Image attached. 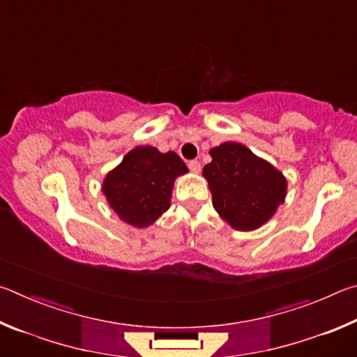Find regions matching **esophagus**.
<instances>
[{"instance_id":"1","label":"esophagus","mask_w":357,"mask_h":357,"mask_svg":"<svg viewBox=\"0 0 357 357\" xmlns=\"http://www.w3.org/2000/svg\"><path fill=\"white\" fill-rule=\"evenodd\" d=\"M187 165H189V170L193 172V173H200L202 172V164L198 160H190Z\"/></svg>"}]
</instances>
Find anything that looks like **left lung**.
Listing matches in <instances>:
<instances>
[{
    "instance_id": "left-lung-1",
    "label": "left lung",
    "mask_w": 357,
    "mask_h": 357,
    "mask_svg": "<svg viewBox=\"0 0 357 357\" xmlns=\"http://www.w3.org/2000/svg\"><path fill=\"white\" fill-rule=\"evenodd\" d=\"M203 168L217 213L241 231L261 227L283 203L287 181L280 172L239 143L211 149Z\"/></svg>"
}]
</instances>
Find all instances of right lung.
<instances>
[{"instance_id":"right-lung-1","label":"right lung","mask_w":357,"mask_h":357,"mask_svg":"<svg viewBox=\"0 0 357 357\" xmlns=\"http://www.w3.org/2000/svg\"><path fill=\"white\" fill-rule=\"evenodd\" d=\"M187 173L176 153L162 154L154 146H138L104 181L102 190L121 219L148 227L170 206L173 181Z\"/></svg>"}]
</instances>
